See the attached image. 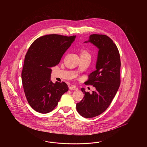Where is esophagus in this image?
<instances>
[{
	"mask_svg": "<svg viewBox=\"0 0 147 147\" xmlns=\"http://www.w3.org/2000/svg\"><path fill=\"white\" fill-rule=\"evenodd\" d=\"M69 89L71 90H78V88L75 85H71L70 87H69Z\"/></svg>",
	"mask_w": 147,
	"mask_h": 147,
	"instance_id": "esophagus-1",
	"label": "esophagus"
}]
</instances>
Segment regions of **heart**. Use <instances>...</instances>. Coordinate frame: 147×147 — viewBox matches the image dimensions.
I'll return each instance as SVG.
<instances>
[{
    "mask_svg": "<svg viewBox=\"0 0 147 147\" xmlns=\"http://www.w3.org/2000/svg\"><path fill=\"white\" fill-rule=\"evenodd\" d=\"M81 56H87V55H89V56H90L89 53H88L87 51V50H84V49L81 51Z\"/></svg>",
    "mask_w": 147,
    "mask_h": 147,
    "instance_id": "heart-1",
    "label": "heart"
}]
</instances>
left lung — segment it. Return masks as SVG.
I'll use <instances>...</instances> for the list:
<instances>
[{
	"mask_svg": "<svg viewBox=\"0 0 147 147\" xmlns=\"http://www.w3.org/2000/svg\"><path fill=\"white\" fill-rule=\"evenodd\" d=\"M99 49L96 70L88 76L86 84L92 85L96 90L86 92L84 98L76 105L80 116L90 118L99 116L109 106L120 84V57L116 44L105 34H93L88 40Z\"/></svg>",
	"mask_w": 147,
	"mask_h": 147,
	"instance_id": "obj_1",
	"label": "left lung"
}]
</instances>
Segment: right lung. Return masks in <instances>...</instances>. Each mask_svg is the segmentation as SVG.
<instances>
[{"label":"right lung","mask_w":147,"mask_h":147,"mask_svg":"<svg viewBox=\"0 0 147 147\" xmlns=\"http://www.w3.org/2000/svg\"><path fill=\"white\" fill-rule=\"evenodd\" d=\"M75 38L76 36H43L32 42L25 56L22 73L24 90L29 105L38 113L51 111L68 91L65 82L54 84L50 80L51 68L59 63Z\"/></svg>","instance_id":"1"}]
</instances>
